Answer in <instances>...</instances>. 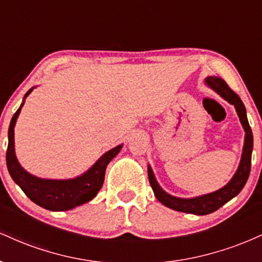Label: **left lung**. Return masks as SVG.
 <instances>
[{
  "mask_svg": "<svg viewBox=\"0 0 262 262\" xmlns=\"http://www.w3.org/2000/svg\"><path fill=\"white\" fill-rule=\"evenodd\" d=\"M206 85L210 87L213 91L217 92L222 98H224L225 101H228L235 107L237 117H239L240 123H242L243 128L245 130L244 148H243L242 160H240L236 172L231 177L230 181L224 187L219 188L218 191L193 198H180L171 196L167 192H165L160 187L158 181H156L151 167H148L149 182L151 185L152 191H154V194L158 198L159 202H161L164 206L169 207V208L173 210H179V212L183 213H191V214L196 215H206L209 214V213L215 212L222 206H224L225 203L229 202L231 198H234L240 193V191L244 188L245 183L248 181L249 173H250L252 144H254L252 132L250 125H249L248 117H246L245 106L243 103V101L240 100L239 96L221 77L208 76L206 79Z\"/></svg>",
  "mask_w": 262,
  "mask_h": 262,
  "instance_id": "left-lung-1",
  "label": "left lung"
}]
</instances>
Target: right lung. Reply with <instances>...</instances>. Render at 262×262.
I'll return each mask as SVG.
<instances>
[{"label":"right lung","mask_w":262,"mask_h":262,"mask_svg":"<svg viewBox=\"0 0 262 262\" xmlns=\"http://www.w3.org/2000/svg\"><path fill=\"white\" fill-rule=\"evenodd\" d=\"M32 87L25 95L22 104L12 117L8 128V148L6 152L8 172L13 181L38 206L49 210H69L89 202L98 193L104 181L106 167L111 160L121 151L123 145L108 150L90 167L85 173L70 180H47L27 172L18 162L14 152V125L22 110L27 96L33 91Z\"/></svg>","instance_id":"obj_1"}]
</instances>
